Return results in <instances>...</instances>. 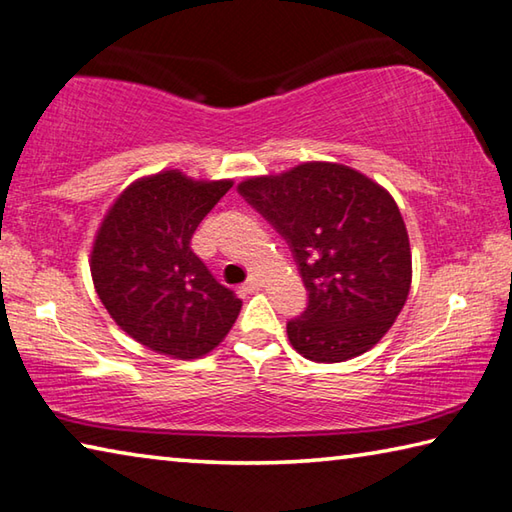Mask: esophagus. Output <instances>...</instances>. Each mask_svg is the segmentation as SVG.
<instances>
[{
    "instance_id": "34e87169",
    "label": "esophagus",
    "mask_w": 512,
    "mask_h": 512,
    "mask_svg": "<svg viewBox=\"0 0 512 512\" xmlns=\"http://www.w3.org/2000/svg\"><path fill=\"white\" fill-rule=\"evenodd\" d=\"M258 288H261V281H258L256 276H251V279L242 283V292H256Z\"/></svg>"
}]
</instances>
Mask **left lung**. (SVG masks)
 <instances>
[{
  "label": "left lung",
  "mask_w": 512,
  "mask_h": 512,
  "mask_svg": "<svg viewBox=\"0 0 512 512\" xmlns=\"http://www.w3.org/2000/svg\"><path fill=\"white\" fill-rule=\"evenodd\" d=\"M238 193L288 240L308 308L288 321L294 351L346 362L387 335L411 288L405 220L389 191L357 170L308 161L245 179Z\"/></svg>",
  "instance_id": "left-lung-1"
}]
</instances>
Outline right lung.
I'll list each match as a JSON object with an SVG mask.
<instances>
[{"label": "right lung", "instance_id": "add662e5", "mask_svg": "<svg viewBox=\"0 0 512 512\" xmlns=\"http://www.w3.org/2000/svg\"><path fill=\"white\" fill-rule=\"evenodd\" d=\"M231 186L161 170L125 188L101 222L89 263L96 294L150 351L197 360L236 324L242 301L191 249L197 224Z\"/></svg>", "mask_w": 512, "mask_h": 512}]
</instances>
